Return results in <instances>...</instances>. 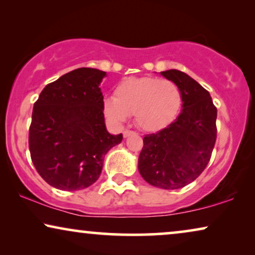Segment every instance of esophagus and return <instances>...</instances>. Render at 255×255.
I'll list each match as a JSON object with an SVG mask.
<instances>
[{"label": "esophagus", "mask_w": 255, "mask_h": 255, "mask_svg": "<svg viewBox=\"0 0 255 255\" xmlns=\"http://www.w3.org/2000/svg\"><path fill=\"white\" fill-rule=\"evenodd\" d=\"M135 132H133V131H130V130H125L124 132H123V137L124 138H128V137H130L131 134H134Z\"/></svg>", "instance_id": "34e87169"}]
</instances>
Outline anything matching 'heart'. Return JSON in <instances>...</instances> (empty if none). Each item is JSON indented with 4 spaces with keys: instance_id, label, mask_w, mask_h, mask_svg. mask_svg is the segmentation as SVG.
<instances>
[{
    "instance_id": "obj_1",
    "label": "heart",
    "mask_w": 255,
    "mask_h": 255,
    "mask_svg": "<svg viewBox=\"0 0 255 255\" xmlns=\"http://www.w3.org/2000/svg\"><path fill=\"white\" fill-rule=\"evenodd\" d=\"M181 107L179 87L168 79L131 76L118 83L114 97L104 100L106 116L122 124L133 115L141 130L156 132L172 123Z\"/></svg>"
}]
</instances>
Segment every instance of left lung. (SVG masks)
Masks as SVG:
<instances>
[{"mask_svg": "<svg viewBox=\"0 0 255 255\" xmlns=\"http://www.w3.org/2000/svg\"><path fill=\"white\" fill-rule=\"evenodd\" d=\"M160 74L179 87L182 110L168 127L145 135L138 169L147 183L173 190L196 180L210 161L217 109L208 90L186 73L168 69Z\"/></svg>", "mask_w": 255, "mask_h": 255, "instance_id": "8db88e82", "label": "left lung"}]
</instances>
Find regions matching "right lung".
I'll return each mask as SVG.
<instances>
[{
	"label": "right lung",
	"mask_w": 255,
	"mask_h": 255,
	"mask_svg": "<svg viewBox=\"0 0 255 255\" xmlns=\"http://www.w3.org/2000/svg\"><path fill=\"white\" fill-rule=\"evenodd\" d=\"M106 72L78 68L48 83L33 106L31 159L39 175L60 190L85 189L101 175L104 155L120 144L104 123L100 85Z\"/></svg>",
	"instance_id": "right-lung-1"
}]
</instances>
